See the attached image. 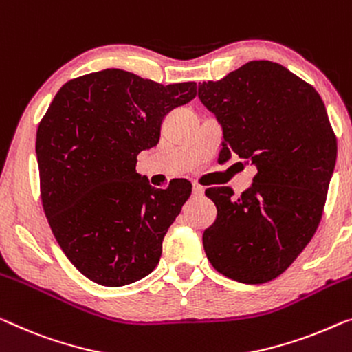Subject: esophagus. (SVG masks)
<instances>
[{
  "instance_id": "obj_1",
  "label": "esophagus",
  "mask_w": 352,
  "mask_h": 352,
  "mask_svg": "<svg viewBox=\"0 0 352 352\" xmlns=\"http://www.w3.org/2000/svg\"><path fill=\"white\" fill-rule=\"evenodd\" d=\"M192 196H196V197L204 196V188L194 183V185H192Z\"/></svg>"
}]
</instances>
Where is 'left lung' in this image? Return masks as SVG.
I'll return each mask as SVG.
<instances>
[{
	"label": "left lung",
	"instance_id": "obj_1",
	"mask_svg": "<svg viewBox=\"0 0 352 352\" xmlns=\"http://www.w3.org/2000/svg\"><path fill=\"white\" fill-rule=\"evenodd\" d=\"M199 99L221 124L223 161L251 162L253 185L235 196L210 188L217 219L204 230L206 254L230 280L261 285L289 267L321 221L337 161V139L319 93L274 61H250Z\"/></svg>",
	"mask_w": 352,
	"mask_h": 352
}]
</instances>
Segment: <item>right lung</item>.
Wrapping results in <instances>:
<instances>
[{
	"mask_svg": "<svg viewBox=\"0 0 352 352\" xmlns=\"http://www.w3.org/2000/svg\"><path fill=\"white\" fill-rule=\"evenodd\" d=\"M196 94L194 82L161 85L102 69L65 83L47 109L36 134L42 207L56 242L88 280L118 287L158 265L191 183L156 190L135 162L160 142L166 115Z\"/></svg>",
	"mask_w": 352,
	"mask_h": 352,
	"instance_id": "add662e5",
	"label": "right lung"
}]
</instances>
